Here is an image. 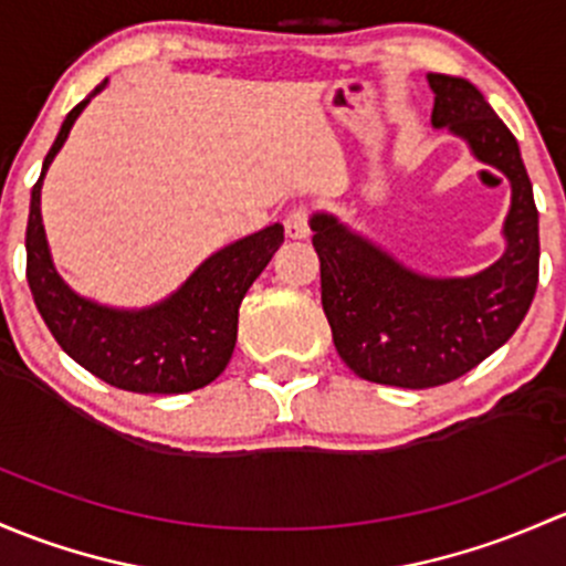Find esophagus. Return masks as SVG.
<instances>
[{
	"label": "esophagus",
	"mask_w": 566,
	"mask_h": 566,
	"mask_svg": "<svg viewBox=\"0 0 566 566\" xmlns=\"http://www.w3.org/2000/svg\"><path fill=\"white\" fill-rule=\"evenodd\" d=\"M285 226V237L289 240H307L311 237V226H307V209L305 207H294L283 220Z\"/></svg>",
	"instance_id": "obj_1"
}]
</instances>
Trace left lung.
Wrapping results in <instances>:
<instances>
[{"instance_id":"obj_1","label":"left lung","mask_w":566,"mask_h":566,"mask_svg":"<svg viewBox=\"0 0 566 566\" xmlns=\"http://www.w3.org/2000/svg\"><path fill=\"white\" fill-rule=\"evenodd\" d=\"M436 130L510 179L504 253L469 277L413 272L329 212L311 214L322 261V305L337 354L359 378L424 389L455 381L504 346L532 307L539 277V214L515 136L471 81L428 73Z\"/></svg>"}]
</instances>
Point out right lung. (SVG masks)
<instances>
[{
	"label": "right lung",
	"instance_id": "add662e5",
	"mask_svg": "<svg viewBox=\"0 0 566 566\" xmlns=\"http://www.w3.org/2000/svg\"><path fill=\"white\" fill-rule=\"evenodd\" d=\"M108 78L62 122L32 188L27 223V281L34 305L62 352L111 387L142 395H182L207 387L234 354L240 305L283 244V226H266L196 266L177 291L149 307H111L75 294L56 272L45 240L40 190L70 127Z\"/></svg>",
	"mask_w": 566,
	"mask_h": 566
}]
</instances>
